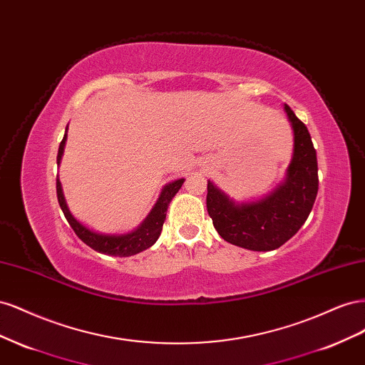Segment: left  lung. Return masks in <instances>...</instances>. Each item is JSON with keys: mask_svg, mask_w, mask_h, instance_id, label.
Returning <instances> with one entry per match:
<instances>
[{"mask_svg": "<svg viewBox=\"0 0 365 365\" xmlns=\"http://www.w3.org/2000/svg\"><path fill=\"white\" fill-rule=\"evenodd\" d=\"M294 132L292 160L284 180L256 201L237 202L208 180L207 212L219 236L251 251H272L288 242L311 213L318 193L317 152L311 134L284 105Z\"/></svg>", "mask_w": 365, "mask_h": 365, "instance_id": "obj_1", "label": "left lung"}]
</instances>
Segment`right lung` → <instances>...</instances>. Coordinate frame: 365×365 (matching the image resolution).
Returning <instances> with one entry per match:
<instances>
[{
	"instance_id": "right-lung-1",
	"label": "right lung",
	"mask_w": 365,
	"mask_h": 365,
	"mask_svg": "<svg viewBox=\"0 0 365 365\" xmlns=\"http://www.w3.org/2000/svg\"><path fill=\"white\" fill-rule=\"evenodd\" d=\"M68 129V126H67ZM65 141H67V132L59 145L58 150V165L61 164L62 155H63V148H65ZM184 178L175 180L169 184H165L163 187V190L158 196V201L153 205L150 210V213L146 216V219L135 228L129 231V233L125 235H105V233H97L94 230H90L85 227L82 222L77 220L67 205V201H65V196L62 192V185L59 181V176L56 178V192H58V201L62 208V212L67 217L68 224L74 230V233L79 236V239L88 247H91L94 251L102 252V254H109V256H115V257H129L134 256V254H138L141 251H145L150 248L155 242L158 240L163 224L165 220V212H168V207L172 201V197L178 193L181 189V185L184 184Z\"/></svg>"
}]
</instances>
